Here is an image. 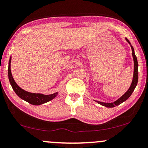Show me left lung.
<instances>
[{
    "label": "left lung",
    "instance_id": "1",
    "mask_svg": "<svg viewBox=\"0 0 148 148\" xmlns=\"http://www.w3.org/2000/svg\"><path fill=\"white\" fill-rule=\"evenodd\" d=\"M126 41L128 42V43L130 45V47H131L132 49V54H133V60H134V73H133V82H132L131 85H130L129 89L128 90L127 92L124 94V95H122L120 99L117 100V101H115L114 103H103V102H100V101H97V102L99 103L100 105H102L103 106H105L106 107H114L117 106V105H119L121 103H122L124 101H126L128 98L130 97V95H132L133 92L135 90V88L136 86L137 85V82H138V62H137V57H136L135 53V51H134V48L133 46L131 45L130 41L126 38Z\"/></svg>",
    "mask_w": 148,
    "mask_h": 148
}]
</instances>
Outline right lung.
<instances>
[{"mask_svg":"<svg viewBox=\"0 0 148 148\" xmlns=\"http://www.w3.org/2000/svg\"><path fill=\"white\" fill-rule=\"evenodd\" d=\"M11 57H10V59H9V68H8L9 79L11 86H12L13 90L15 91V92L16 93V95H18L19 97L32 105H39L51 101V100L54 99V98L58 95V92L51 94V95H42V94L31 93V92H29L25 91L23 89H22L20 87H19L18 84L15 83V80L13 79L12 74H11Z\"/></svg>","mask_w":148,"mask_h":148,"instance_id":"1","label":"right lung"}]
</instances>
